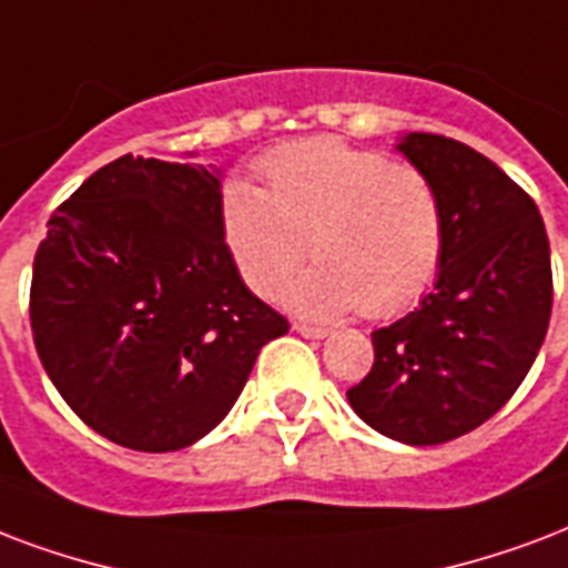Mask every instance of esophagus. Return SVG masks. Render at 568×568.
<instances>
[{"mask_svg": "<svg viewBox=\"0 0 568 568\" xmlns=\"http://www.w3.org/2000/svg\"><path fill=\"white\" fill-rule=\"evenodd\" d=\"M294 331L306 336V339H322L327 336V327H318V324H303V322H294Z\"/></svg>", "mask_w": 568, "mask_h": 568, "instance_id": "1", "label": "esophagus"}]
</instances>
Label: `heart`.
<instances>
[{
  "label": "heart",
  "mask_w": 568,
  "mask_h": 568,
  "mask_svg": "<svg viewBox=\"0 0 568 568\" xmlns=\"http://www.w3.org/2000/svg\"><path fill=\"white\" fill-rule=\"evenodd\" d=\"M265 187L229 181L223 237L258 297L294 283L301 313L389 318L426 292L440 265L444 211L426 172L336 136L288 142L258 160Z\"/></svg>",
  "instance_id": "b5f03b06"
}]
</instances>
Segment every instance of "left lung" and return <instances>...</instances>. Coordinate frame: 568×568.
<instances>
[{
  "label": "left lung",
  "mask_w": 568,
  "mask_h": 568,
  "mask_svg": "<svg viewBox=\"0 0 568 568\" xmlns=\"http://www.w3.org/2000/svg\"><path fill=\"white\" fill-rule=\"evenodd\" d=\"M444 211L435 288L372 333L375 363L348 389L363 423L410 447L462 438L513 399L551 322V246L539 207L465 142L408 133Z\"/></svg>",
  "instance_id": "obj_1"
}]
</instances>
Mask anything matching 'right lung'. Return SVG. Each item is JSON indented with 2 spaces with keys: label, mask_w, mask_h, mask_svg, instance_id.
I'll return each instance as SVG.
<instances>
[{
  "label": "right lung",
  "mask_w": 568,
  "mask_h": 568,
  "mask_svg": "<svg viewBox=\"0 0 568 568\" xmlns=\"http://www.w3.org/2000/svg\"><path fill=\"white\" fill-rule=\"evenodd\" d=\"M216 172L112 160L55 207L34 253L29 322L71 410L112 444L172 453L241 396L288 331L237 274Z\"/></svg>",
  "instance_id": "obj_1"
}]
</instances>
